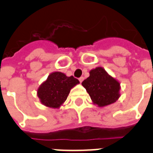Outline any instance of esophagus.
<instances>
[{
  "mask_svg": "<svg viewBox=\"0 0 153 153\" xmlns=\"http://www.w3.org/2000/svg\"><path fill=\"white\" fill-rule=\"evenodd\" d=\"M79 80H80V82L81 83L83 81V80H84V77H83V76H81V77H80L79 78Z\"/></svg>",
  "mask_w": 153,
  "mask_h": 153,
  "instance_id": "obj_1",
  "label": "esophagus"
}]
</instances>
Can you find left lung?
Segmentation results:
<instances>
[{
  "label": "left lung",
  "instance_id": "1",
  "mask_svg": "<svg viewBox=\"0 0 153 153\" xmlns=\"http://www.w3.org/2000/svg\"><path fill=\"white\" fill-rule=\"evenodd\" d=\"M82 85L89 94L93 104L98 107L112 105L120 97V83L102 67L90 70L89 76L83 81Z\"/></svg>",
  "mask_w": 153,
  "mask_h": 153
}]
</instances>
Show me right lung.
Here are the masks:
<instances>
[{"mask_svg": "<svg viewBox=\"0 0 153 153\" xmlns=\"http://www.w3.org/2000/svg\"><path fill=\"white\" fill-rule=\"evenodd\" d=\"M80 81L60 72H53L39 86L37 97L43 105L51 108H59L68 97L70 90Z\"/></svg>", "mask_w": 153, "mask_h": 153, "instance_id": "right-lung-1", "label": "right lung"}]
</instances>
